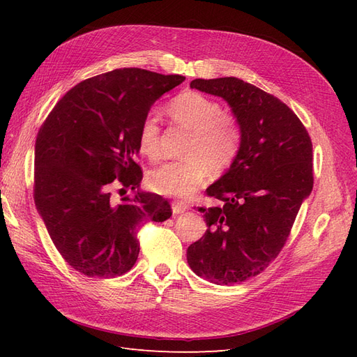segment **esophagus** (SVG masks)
Instances as JSON below:
<instances>
[{
    "label": "esophagus",
    "instance_id": "34e87169",
    "mask_svg": "<svg viewBox=\"0 0 357 357\" xmlns=\"http://www.w3.org/2000/svg\"><path fill=\"white\" fill-rule=\"evenodd\" d=\"M171 207H172V213H174V214L185 213V211L189 208V207H188V204H186V202H183V201H172Z\"/></svg>",
    "mask_w": 357,
    "mask_h": 357
}]
</instances>
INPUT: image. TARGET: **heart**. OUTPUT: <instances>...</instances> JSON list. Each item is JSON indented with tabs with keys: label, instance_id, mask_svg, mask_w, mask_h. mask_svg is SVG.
<instances>
[{
	"label": "heart",
	"instance_id": "b5f03b06",
	"mask_svg": "<svg viewBox=\"0 0 357 357\" xmlns=\"http://www.w3.org/2000/svg\"><path fill=\"white\" fill-rule=\"evenodd\" d=\"M171 117L192 131L185 159L165 162L149 172V186L168 197H189L202 186L210 168L228 169L241 149V129L222 105L199 92H183L168 105ZM159 123L149 114L139 126L138 147L150 159L159 156Z\"/></svg>",
	"mask_w": 357,
	"mask_h": 357
}]
</instances>
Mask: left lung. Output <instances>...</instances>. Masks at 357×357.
<instances>
[{
    "instance_id": "8db88e82",
    "label": "left lung",
    "mask_w": 357,
    "mask_h": 357,
    "mask_svg": "<svg viewBox=\"0 0 357 357\" xmlns=\"http://www.w3.org/2000/svg\"><path fill=\"white\" fill-rule=\"evenodd\" d=\"M190 88L223 98L241 129L238 156L207 189L222 204L198 208L208 229L188 248L193 273L231 286L261 274L282 252L312 190V144L283 101L250 83L195 79Z\"/></svg>"
}]
</instances>
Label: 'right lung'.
Instances as JSON below:
<instances>
[{"label":"right lung","mask_w":357,"mask_h":357,"mask_svg":"<svg viewBox=\"0 0 357 357\" xmlns=\"http://www.w3.org/2000/svg\"><path fill=\"white\" fill-rule=\"evenodd\" d=\"M185 77L119 68L70 89L36 139L34 201L66 262L88 277H119L139 253L137 231L172 214L167 199L137 190L138 132L150 107Z\"/></svg>","instance_id":"obj_1"}]
</instances>
